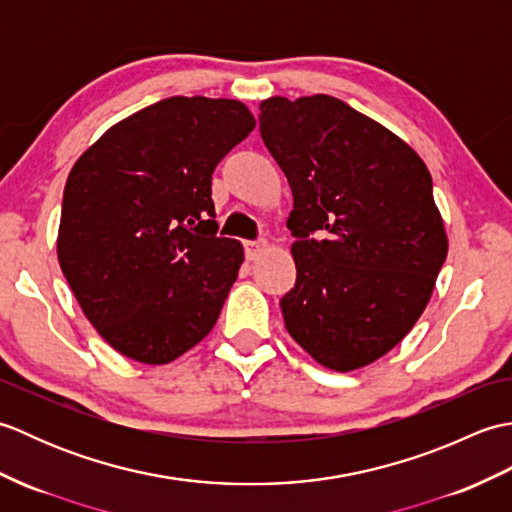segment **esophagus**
<instances>
[{"label":"esophagus","instance_id":"1","mask_svg":"<svg viewBox=\"0 0 512 512\" xmlns=\"http://www.w3.org/2000/svg\"><path fill=\"white\" fill-rule=\"evenodd\" d=\"M268 250V242L266 239H257V242H246V257L250 262H255V259L262 257Z\"/></svg>","mask_w":512,"mask_h":512}]
</instances>
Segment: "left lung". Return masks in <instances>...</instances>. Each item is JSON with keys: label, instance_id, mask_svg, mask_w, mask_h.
Listing matches in <instances>:
<instances>
[{"label": "left lung", "instance_id": "1", "mask_svg": "<svg viewBox=\"0 0 512 512\" xmlns=\"http://www.w3.org/2000/svg\"><path fill=\"white\" fill-rule=\"evenodd\" d=\"M259 110L295 200L286 330L319 365L354 372L405 339L447 259L431 173L405 140L334 96H273Z\"/></svg>", "mask_w": 512, "mask_h": 512}]
</instances>
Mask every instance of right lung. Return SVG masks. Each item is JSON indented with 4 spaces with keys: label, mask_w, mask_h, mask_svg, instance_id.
I'll use <instances>...</instances> for the list:
<instances>
[{
    "label": "right lung",
    "mask_w": 512,
    "mask_h": 512,
    "mask_svg": "<svg viewBox=\"0 0 512 512\" xmlns=\"http://www.w3.org/2000/svg\"><path fill=\"white\" fill-rule=\"evenodd\" d=\"M253 129L242 101L171 96L112 125L74 162L57 257L116 352L167 365L213 330L244 246L215 235L211 176Z\"/></svg>",
    "instance_id": "obj_1"
}]
</instances>
